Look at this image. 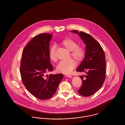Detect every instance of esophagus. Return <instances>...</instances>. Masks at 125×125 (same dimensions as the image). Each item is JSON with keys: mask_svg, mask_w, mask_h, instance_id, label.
Listing matches in <instances>:
<instances>
[{"mask_svg": "<svg viewBox=\"0 0 125 125\" xmlns=\"http://www.w3.org/2000/svg\"><path fill=\"white\" fill-rule=\"evenodd\" d=\"M65 76L68 77H72V76L69 74H65Z\"/></svg>", "mask_w": 125, "mask_h": 125, "instance_id": "1", "label": "esophagus"}]
</instances>
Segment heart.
Listing matches in <instances>:
<instances>
[{
    "mask_svg": "<svg viewBox=\"0 0 125 125\" xmlns=\"http://www.w3.org/2000/svg\"><path fill=\"white\" fill-rule=\"evenodd\" d=\"M58 44L70 51V57L74 58L78 62L83 60L85 56V49L82 46L78 45L77 42L74 39L69 38L64 39ZM56 49V46L53 45L49 50V58L54 62H56L58 60ZM76 64V62L73 59H70L67 61H62L60 62L57 65V70L59 72L62 73H69L75 67Z\"/></svg>",
    "mask_w": 125,
    "mask_h": 125,
    "instance_id": "heart-1",
    "label": "heart"
}]
</instances>
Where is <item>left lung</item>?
I'll return each mask as SVG.
<instances>
[{
	"instance_id": "8db88e82",
	"label": "left lung",
	"mask_w": 125,
	"mask_h": 125,
	"mask_svg": "<svg viewBox=\"0 0 125 125\" xmlns=\"http://www.w3.org/2000/svg\"><path fill=\"white\" fill-rule=\"evenodd\" d=\"M86 44L85 57L77 68V71L84 72L85 75L79 77L82 85L78 90V93L84 96L94 94L102 86L106 78L105 55L102 48L95 39L84 32L73 30ZM85 79H83L84 77Z\"/></svg>"
}]
</instances>
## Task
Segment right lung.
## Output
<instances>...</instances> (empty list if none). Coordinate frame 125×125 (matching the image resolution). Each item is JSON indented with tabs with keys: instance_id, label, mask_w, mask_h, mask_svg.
Wrapping results in <instances>:
<instances>
[{
	"instance_id": "obj_1",
	"label": "right lung",
	"mask_w": 125,
	"mask_h": 125,
	"mask_svg": "<svg viewBox=\"0 0 125 125\" xmlns=\"http://www.w3.org/2000/svg\"><path fill=\"white\" fill-rule=\"evenodd\" d=\"M52 35L42 33L32 39L23 51L20 67L24 85L29 93L41 100L48 99L55 94L63 77L62 74L46 75L53 69L49 56Z\"/></svg>"
}]
</instances>
